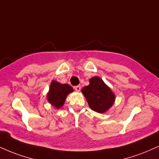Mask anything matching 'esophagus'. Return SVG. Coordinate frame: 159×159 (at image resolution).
<instances>
[{
    "instance_id": "34e87169",
    "label": "esophagus",
    "mask_w": 159,
    "mask_h": 159,
    "mask_svg": "<svg viewBox=\"0 0 159 159\" xmlns=\"http://www.w3.org/2000/svg\"><path fill=\"white\" fill-rule=\"evenodd\" d=\"M74 88H75V90L77 92H79L80 90H81V86H80V85L75 86V87Z\"/></svg>"
}]
</instances>
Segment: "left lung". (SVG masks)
I'll list each match as a JSON object with an SVG mask.
<instances>
[{"mask_svg":"<svg viewBox=\"0 0 159 159\" xmlns=\"http://www.w3.org/2000/svg\"><path fill=\"white\" fill-rule=\"evenodd\" d=\"M82 93L89 107L95 112L103 113L109 110L115 101V95L101 78L96 77L89 80V84L82 89Z\"/></svg>","mask_w":159,"mask_h":159,"instance_id":"1","label":"left lung"}]
</instances>
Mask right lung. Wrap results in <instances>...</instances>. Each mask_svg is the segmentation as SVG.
<instances>
[{
	"instance_id": "obj_1",
	"label": "right lung",
	"mask_w": 159,
	"mask_h": 159,
	"mask_svg": "<svg viewBox=\"0 0 159 159\" xmlns=\"http://www.w3.org/2000/svg\"><path fill=\"white\" fill-rule=\"evenodd\" d=\"M72 91L73 89L70 85L66 84H61L58 82L53 81L51 83L50 89L47 95L48 101L56 108H60L64 104L66 95Z\"/></svg>"
}]
</instances>
